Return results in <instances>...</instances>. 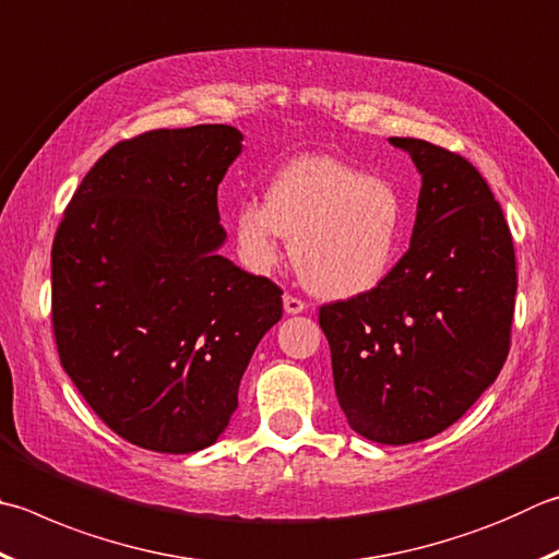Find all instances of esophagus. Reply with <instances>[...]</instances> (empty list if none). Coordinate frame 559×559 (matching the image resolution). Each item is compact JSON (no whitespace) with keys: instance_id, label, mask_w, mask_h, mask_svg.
I'll use <instances>...</instances> for the list:
<instances>
[{"instance_id":"obj_1","label":"esophagus","mask_w":559,"mask_h":559,"mask_svg":"<svg viewBox=\"0 0 559 559\" xmlns=\"http://www.w3.org/2000/svg\"><path fill=\"white\" fill-rule=\"evenodd\" d=\"M283 308H286L288 314H298L308 306H306V300H300L298 296H290V293H286V296H283Z\"/></svg>"}]
</instances>
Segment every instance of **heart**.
Returning a JSON list of instances; mask_svg holds the SVG:
<instances>
[{"mask_svg":"<svg viewBox=\"0 0 559 559\" xmlns=\"http://www.w3.org/2000/svg\"><path fill=\"white\" fill-rule=\"evenodd\" d=\"M241 261L271 271L283 237L302 283L328 298H352L385 278L401 241V205L389 182L330 156H302L283 166L266 205L245 202L235 215Z\"/></svg>","mask_w":559,"mask_h":559,"instance_id":"b5f03b06","label":"heart"}]
</instances>
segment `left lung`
<instances>
[{"instance_id":"left-lung-1","label":"left lung","mask_w":559,"mask_h":559,"mask_svg":"<svg viewBox=\"0 0 559 559\" xmlns=\"http://www.w3.org/2000/svg\"><path fill=\"white\" fill-rule=\"evenodd\" d=\"M423 176L411 249L377 288L320 308L337 401L381 444L428 440L499 377L511 349L515 251L489 182L464 156L391 136Z\"/></svg>"}]
</instances>
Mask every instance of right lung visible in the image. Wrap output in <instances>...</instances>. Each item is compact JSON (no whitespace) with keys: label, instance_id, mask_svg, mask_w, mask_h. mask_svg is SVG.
<instances>
[{"label":"right lung","instance_id":"add662e5","mask_svg":"<svg viewBox=\"0 0 559 559\" xmlns=\"http://www.w3.org/2000/svg\"><path fill=\"white\" fill-rule=\"evenodd\" d=\"M241 151L227 124L119 141L70 198L50 249L60 364L109 430L188 454L237 411L249 359L283 314L276 283L217 251V186Z\"/></svg>","mask_w":559,"mask_h":559}]
</instances>
